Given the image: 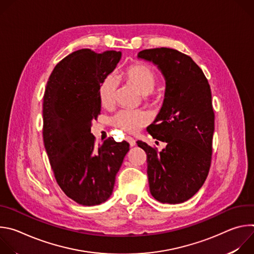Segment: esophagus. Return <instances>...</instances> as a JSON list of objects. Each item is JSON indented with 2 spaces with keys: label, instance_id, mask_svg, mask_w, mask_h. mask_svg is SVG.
<instances>
[{
  "label": "esophagus",
  "instance_id": "obj_1",
  "mask_svg": "<svg viewBox=\"0 0 254 254\" xmlns=\"http://www.w3.org/2000/svg\"><path fill=\"white\" fill-rule=\"evenodd\" d=\"M126 140L129 143V146H130V147H134V146H135V140H134L132 137H130V136H127V137H126Z\"/></svg>",
  "mask_w": 254,
  "mask_h": 254
}]
</instances>
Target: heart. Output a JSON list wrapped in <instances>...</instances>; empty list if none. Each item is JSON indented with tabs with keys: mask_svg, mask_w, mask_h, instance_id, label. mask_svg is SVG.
Returning a JSON list of instances; mask_svg holds the SVG:
<instances>
[{
	"mask_svg": "<svg viewBox=\"0 0 254 254\" xmlns=\"http://www.w3.org/2000/svg\"><path fill=\"white\" fill-rule=\"evenodd\" d=\"M123 79L142 96L151 94L157 83V76L153 69L143 64H133L127 67L124 72ZM118 86V79L112 74L106 75L101 80L98 86V97L102 106H113ZM150 122V115L141 111H122L113 119L114 126L127 133H136Z\"/></svg>",
	"mask_w": 254,
	"mask_h": 254,
	"instance_id": "obj_1",
	"label": "heart"
}]
</instances>
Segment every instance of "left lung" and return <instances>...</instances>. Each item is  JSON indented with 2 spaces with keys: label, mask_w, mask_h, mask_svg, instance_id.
I'll use <instances>...</instances> for the list:
<instances>
[{
  "label": "left lung",
  "mask_w": 254,
  "mask_h": 254,
  "mask_svg": "<svg viewBox=\"0 0 254 254\" xmlns=\"http://www.w3.org/2000/svg\"><path fill=\"white\" fill-rule=\"evenodd\" d=\"M137 58L156 65L166 81L162 108L148 131L167 146L158 153L147 142L137 141L147 153L150 191L161 203H183L203 186L211 165L210 85L193 59L175 49H146Z\"/></svg>",
  "instance_id": "1"
}]
</instances>
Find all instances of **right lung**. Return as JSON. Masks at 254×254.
<instances>
[{
	"mask_svg": "<svg viewBox=\"0 0 254 254\" xmlns=\"http://www.w3.org/2000/svg\"><path fill=\"white\" fill-rule=\"evenodd\" d=\"M121 51L81 49L53 69L43 102V139L58 185L83 206L105 202L129 150L127 141L107 138L95 147L92 120L100 114L98 86L116 69Z\"/></svg>",
	"mask_w": 254,
	"mask_h": 254,
	"instance_id": "right-lung-1",
	"label": "right lung"
}]
</instances>
